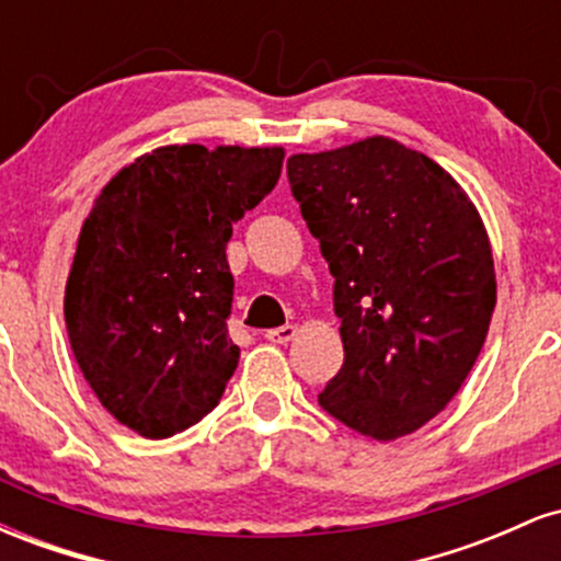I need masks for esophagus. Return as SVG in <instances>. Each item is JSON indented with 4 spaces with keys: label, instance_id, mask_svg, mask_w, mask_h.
<instances>
[{
    "label": "esophagus",
    "instance_id": "esophagus-1",
    "mask_svg": "<svg viewBox=\"0 0 561 561\" xmlns=\"http://www.w3.org/2000/svg\"><path fill=\"white\" fill-rule=\"evenodd\" d=\"M295 334H298V327L285 324V327H276V330H268L266 332V340H268V343L282 345V343H289V340H293Z\"/></svg>",
    "mask_w": 561,
    "mask_h": 561
}]
</instances>
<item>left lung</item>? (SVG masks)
I'll return each instance as SVG.
<instances>
[{
	"label": "left lung",
	"mask_w": 561,
	"mask_h": 561,
	"mask_svg": "<svg viewBox=\"0 0 561 561\" xmlns=\"http://www.w3.org/2000/svg\"><path fill=\"white\" fill-rule=\"evenodd\" d=\"M287 176L330 263L345 351L319 403L375 440L416 433L465 385L491 327L478 208L433 158L390 137L300 152Z\"/></svg>",
	"instance_id": "8db88e82"
}]
</instances>
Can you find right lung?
<instances>
[{"instance_id": "obj_1", "label": "right lung", "mask_w": 561, "mask_h": 561, "mask_svg": "<svg viewBox=\"0 0 561 561\" xmlns=\"http://www.w3.org/2000/svg\"><path fill=\"white\" fill-rule=\"evenodd\" d=\"M285 147L169 145L102 186L66 285L83 379L124 427L171 437L221 401L240 362L229 340L231 224L279 182Z\"/></svg>"}]
</instances>
